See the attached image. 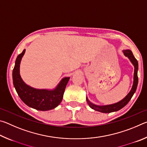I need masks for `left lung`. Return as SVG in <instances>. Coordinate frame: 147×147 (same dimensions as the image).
<instances>
[{"instance_id":"obj_1","label":"left lung","mask_w":147,"mask_h":147,"mask_svg":"<svg viewBox=\"0 0 147 147\" xmlns=\"http://www.w3.org/2000/svg\"><path fill=\"white\" fill-rule=\"evenodd\" d=\"M124 54V56L128 57V59H130L131 63L133 64L134 66V82L133 86L131 88L130 91L129 92V93L124 97L123 100L113 104H109V105H105V106H98L95 105L93 103H91L90 101L88 100V97H86L87 99V102H88V105L91 108L94 109V110L100 111L102 113H111L113 112V111H117L119 110L125 106L127 104L129 101L131 100V97L134 95V94L135 93L136 91L137 87H138V60L135 58L134 54L131 53L130 50H124L123 51Z\"/></svg>"}]
</instances>
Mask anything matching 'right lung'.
Segmentation results:
<instances>
[{"label": "right lung", "mask_w": 147, "mask_h": 147, "mask_svg": "<svg viewBox=\"0 0 147 147\" xmlns=\"http://www.w3.org/2000/svg\"><path fill=\"white\" fill-rule=\"evenodd\" d=\"M25 49L17 56L13 70V83L20 98L27 106L38 110L47 111L55 108L62 100L65 89L69 80V77L63 78L55 89H38L29 86L24 82L19 73L20 63Z\"/></svg>", "instance_id": "obj_1"}]
</instances>
